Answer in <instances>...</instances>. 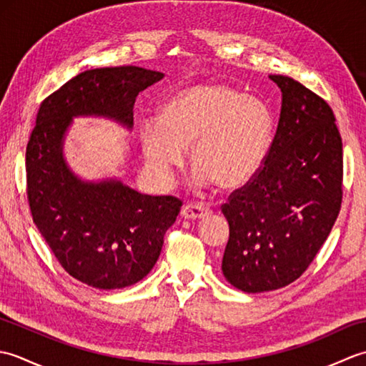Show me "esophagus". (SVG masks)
Wrapping results in <instances>:
<instances>
[{"instance_id":"esophagus-1","label":"esophagus","mask_w":366,"mask_h":366,"mask_svg":"<svg viewBox=\"0 0 366 366\" xmlns=\"http://www.w3.org/2000/svg\"><path fill=\"white\" fill-rule=\"evenodd\" d=\"M211 212V209L198 204H185L181 211V215L187 220H199Z\"/></svg>"}]
</instances>
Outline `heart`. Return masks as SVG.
Returning <instances> with one entry per match:
<instances>
[{
  "instance_id": "1",
  "label": "heart",
  "mask_w": 366,
  "mask_h": 366,
  "mask_svg": "<svg viewBox=\"0 0 366 366\" xmlns=\"http://www.w3.org/2000/svg\"><path fill=\"white\" fill-rule=\"evenodd\" d=\"M272 118L266 105L222 83H198L171 94L144 122L139 142L146 162L163 182L173 181L190 149L195 184L222 190L244 187L266 157Z\"/></svg>"
}]
</instances>
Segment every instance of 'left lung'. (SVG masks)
I'll use <instances>...</instances> for the list:
<instances>
[{"mask_svg": "<svg viewBox=\"0 0 366 366\" xmlns=\"http://www.w3.org/2000/svg\"><path fill=\"white\" fill-rule=\"evenodd\" d=\"M277 134L264 165L222 207L229 223L222 272L244 292L297 280L325 242L341 207L343 143L329 104L285 75Z\"/></svg>", "mask_w": 366, "mask_h": 366, "instance_id": "obj_1", "label": "left lung"}]
</instances>
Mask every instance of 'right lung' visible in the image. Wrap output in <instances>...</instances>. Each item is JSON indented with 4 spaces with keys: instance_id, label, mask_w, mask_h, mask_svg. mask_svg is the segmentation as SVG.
<instances>
[{
    "instance_id": "1",
    "label": "right lung",
    "mask_w": 366,
    "mask_h": 366,
    "mask_svg": "<svg viewBox=\"0 0 366 366\" xmlns=\"http://www.w3.org/2000/svg\"><path fill=\"white\" fill-rule=\"evenodd\" d=\"M163 76L138 66L84 71L44 100L28 142L33 222L67 274L99 290L149 274L182 203L143 195L118 177H80L64 157L66 135L75 118L110 119L130 132L138 94Z\"/></svg>"
}]
</instances>
